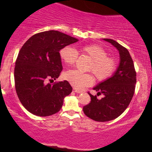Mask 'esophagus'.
<instances>
[{"label": "esophagus", "mask_w": 152, "mask_h": 152, "mask_svg": "<svg viewBox=\"0 0 152 152\" xmlns=\"http://www.w3.org/2000/svg\"><path fill=\"white\" fill-rule=\"evenodd\" d=\"M73 91L76 92V93L80 94V93H81V92H82V91L79 90V89H77V88H73Z\"/></svg>", "instance_id": "1"}]
</instances>
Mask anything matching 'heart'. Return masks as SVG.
<instances>
[{
	"label": "heart",
	"instance_id": "heart-1",
	"mask_svg": "<svg viewBox=\"0 0 152 152\" xmlns=\"http://www.w3.org/2000/svg\"><path fill=\"white\" fill-rule=\"evenodd\" d=\"M80 51L91 59L87 71L93 73L98 81H105L114 74L117 66L116 60L108 56L107 51L103 47L96 44L86 45L82 46ZM59 56L62 61L68 66L74 65L78 58L76 50L69 46L61 49ZM63 77L73 86L78 88L90 86L94 81L91 74L82 73L77 70L66 71Z\"/></svg>",
	"mask_w": 152,
	"mask_h": 152
}]
</instances>
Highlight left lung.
Masks as SVG:
<instances>
[{"instance_id":"obj_1","label":"left lung","mask_w":152,"mask_h":152,"mask_svg":"<svg viewBox=\"0 0 152 152\" xmlns=\"http://www.w3.org/2000/svg\"><path fill=\"white\" fill-rule=\"evenodd\" d=\"M118 50L120 64L112 77L99 83L93 88L97 95L89 91L91 102L83 107L86 116L96 121H108L119 116L129 105L135 91L137 73L129 52L125 47L112 39L104 38ZM103 94L101 99L97 96Z\"/></svg>"}]
</instances>
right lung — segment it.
I'll return each instance as SVG.
<instances>
[{
	"label": "right lung",
	"instance_id": "1",
	"mask_svg": "<svg viewBox=\"0 0 152 152\" xmlns=\"http://www.w3.org/2000/svg\"><path fill=\"white\" fill-rule=\"evenodd\" d=\"M78 39L57 31L38 33L29 38L19 51L14 69L16 94L31 114L48 116L58 112L64 99L72 91L67 81L54 82L63 67L59 51Z\"/></svg>",
	"mask_w": 152,
	"mask_h": 152
}]
</instances>
